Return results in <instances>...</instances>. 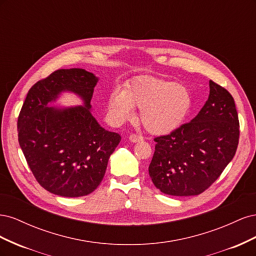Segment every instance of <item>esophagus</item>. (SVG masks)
<instances>
[{"mask_svg": "<svg viewBox=\"0 0 256 256\" xmlns=\"http://www.w3.org/2000/svg\"><path fill=\"white\" fill-rule=\"evenodd\" d=\"M129 140L132 142V143H136V142H140V141H143V136H140V134H130L129 136Z\"/></svg>", "mask_w": 256, "mask_h": 256, "instance_id": "34e87169", "label": "esophagus"}]
</instances>
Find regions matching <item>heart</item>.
Segmentation results:
<instances>
[{
  "label": "heart",
  "instance_id": "b5f03b06",
  "mask_svg": "<svg viewBox=\"0 0 256 256\" xmlns=\"http://www.w3.org/2000/svg\"><path fill=\"white\" fill-rule=\"evenodd\" d=\"M136 109L141 110L143 127L154 134H166L180 127L192 108V96L187 88L173 81L150 76L131 80L125 90L116 88L108 100L112 118L130 120Z\"/></svg>",
  "mask_w": 256,
  "mask_h": 256
}]
</instances>
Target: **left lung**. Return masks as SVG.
<instances>
[{
	"label": "left lung",
	"instance_id": "obj_1",
	"mask_svg": "<svg viewBox=\"0 0 256 256\" xmlns=\"http://www.w3.org/2000/svg\"><path fill=\"white\" fill-rule=\"evenodd\" d=\"M209 88L207 102L194 118L154 138L156 146L148 173L166 194H200L235 156L239 120L234 98L212 80Z\"/></svg>",
	"mask_w": 256,
	"mask_h": 256
}]
</instances>
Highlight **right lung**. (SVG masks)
I'll use <instances>...</instances> for the list:
<instances>
[{"label":"right lung","mask_w":256,"mask_h":256,"mask_svg":"<svg viewBox=\"0 0 256 256\" xmlns=\"http://www.w3.org/2000/svg\"><path fill=\"white\" fill-rule=\"evenodd\" d=\"M98 79L85 69H58L30 88L18 116V140L36 180L53 194L88 196L102 182L120 136L100 127L90 112ZM63 90L85 107L56 110L48 104Z\"/></svg>","instance_id":"1"}]
</instances>
